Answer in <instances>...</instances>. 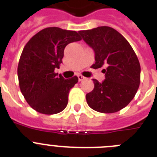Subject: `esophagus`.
I'll list each match as a JSON object with an SVG mask.
<instances>
[{
  "label": "esophagus",
  "mask_w": 157,
  "mask_h": 157,
  "mask_svg": "<svg viewBox=\"0 0 157 157\" xmlns=\"http://www.w3.org/2000/svg\"><path fill=\"white\" fill-rule=\"evenodd\" d=\"M78 81H82V80H84L86 78L85 77H84V76H82V75H78Z\"/></svg>",
  "instance_id": "obj_1"
}]
</instances>
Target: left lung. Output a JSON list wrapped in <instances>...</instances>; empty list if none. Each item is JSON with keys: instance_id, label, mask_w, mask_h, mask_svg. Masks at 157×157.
Segmentation results:
<instances>
[{"instance_id": "1", "label": "left lung", "mask_w": 157, "mask_h": 157, "mask_svg": "<svg viewBox=\"0 0 157 157\" xmlns=\"http://www.w3.org/2000/svg\"><path fill=\"white\" fill-rule=\"evenodd\" d=\"M78 34L95 53L93 68L105 65V79H93L94 88L86 94L91 109L113 113L125 108L134 98L140 85L141 67L134 49L125 37L109 27L80 30Z\"/></svg>"}]
</instances>
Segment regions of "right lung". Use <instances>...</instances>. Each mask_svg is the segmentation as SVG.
I'll return each instance as SVG.
<instances>
[{
  "label": "right lung",
  "instance_id": "obj_1",
  "mask_svg": "<svg viewBox=\"0 0 157 157\" xmlns=\"http://www.w3.org/2000/svg\"><path fill=\"white\" fill-rule=\"evenodd\" d=\"M82 38L74 30L48 27L34 35L23 48L18 65L19 88L32 109L41 114L62 112L68 102L77 76L65 79L54 72L59 68L69 43Z\"/></svg>",
  "mask_w": 157,
  "mask_h": 157
}]
</instances>
